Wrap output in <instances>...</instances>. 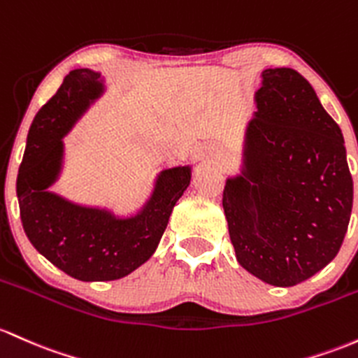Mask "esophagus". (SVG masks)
Here are the masks:
<instances>
[{
  "mask_svg": "<svg viewBox=\"0 0 358 358\" xmlns=\"http://www.w3.org/2000/svg\"><path fill=\"white\" fill-rule=\"evenodd\" d=\"M219 155V151L215 148H210V149H207L206 152H203V156H207V158H215V156Z\"/></svg>",
  "mask_w": 358,
  "mask_h": 358,
  "instance_id": "esophagus-1",
  "label": "esophagus"
}]
</instances>
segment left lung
<instances>
[{
	"instance_id": "8db88e82",
	"label": "left lung",
	"mask_w": 358,
	"mask_h": 358,
	"mask_svg": "<svg viewBox=\"0 0 358 358\" xmlns=\"http://www.w3.org/2000/svg\"><path fill=\"white\" fill-rule=\"evenodd\" d=\"M241 170L227 176L224 215L236 260L292 287L338 255L353 203L343 134L297 71H262Z\"/></svg>"
}]
</instances>
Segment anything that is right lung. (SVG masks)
Returning <instances> with one entry per match:
<instances>
[{"label":"right lung","instance_id":"right-lung-1","mask_svg":"<svg viewBox=\"0 0 358 358\" xmlns=\"http://www.w3.org/2000/svg\"><path fill=\"white\" fill-rule=\"evenodd\" d=\"M105 92L107 78L100 71H71L35 115L17 178L27 238L52 265L83 282L117 280L146 263L192 180V164L164 168L146 202L127 215L50 190L64 170V137Z\"/></svg>","mask_w":358,"mask_h":358}]
</instances>
